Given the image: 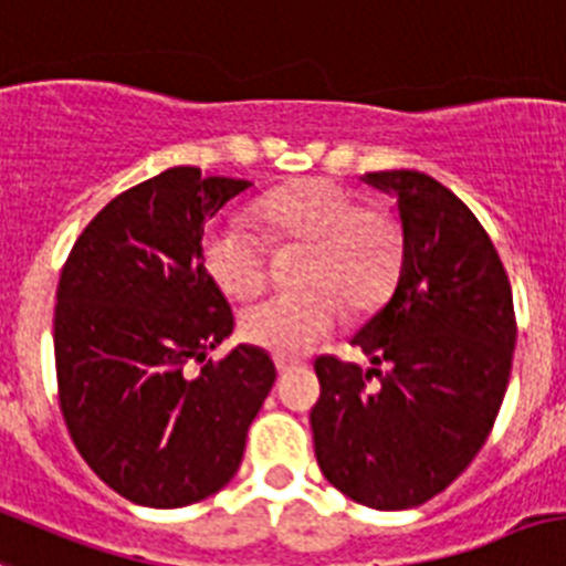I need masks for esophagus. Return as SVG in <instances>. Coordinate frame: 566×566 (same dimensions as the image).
Listing matches in <instances>:
<instances>
[{"instance_id":"34e87169","label":"esophagus","mask_w":566,"mask_h":566,"mask_svg":"<svg viewBox=\"0 0 566 566\" xmlns=\"http://www.w3.org/2000/svg\"><path fill=\"white\" fill-rule=\"evenodd\" d=\"M276 370H279V376H284V373L293 370V361H287V359H276Z\"/></svg>"}]
</instances>
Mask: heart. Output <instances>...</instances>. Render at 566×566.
<instances>
[{"mask_svg": "<svg viewBox=\"0 0 566 566\" xmlns=\"http://www.w3.org/2000/svg\"><path fill=\"white\" fill-rule=\"evenodd\" d=\"M260 231L276 245H306L298 282L240 317L245 343L293 359L337 328L345 301L354 310L378 304L398 279L403 229L381 205H356L328 179H301L260 201ZM262 233V234H263ZM261 234V235H262ZM245 221H227L205 238V268L234 301H249L268 284V241Z\"/></svg>", "mask_w": 566, "mask_h": 566, "instance_id": "1", "label": "heart"}]
</instances>
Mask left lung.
<instances>
[{
	"label": "left lung",
	"instance_id": "1",
	"mask_svg": "<svg viewBox=\"0 0 566 566\" xmlns=\"http://www.w3.org/2000/svg\"><path fill=\"white\" fill-rule=\"evenodd\" d=\"M365 182L398 199L403 262L392 298L350 339L373 367L321 356L310 422L328 484L398 512L448 490L484 448L517 321L506 268L462 199L420 171Z\"/></svg>",
	"mask_w": 566,
	"mask_h": 566
}]
</instances>
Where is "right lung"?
Segmentation results:
<instances>
[{
  "label": "right lung",
  "mask_w": 566,
  "mask_h": 566,
  "mask_svg": "<svg viewBox=\"0 0 566 566\" xmlns=\"http://www.w3.org/2000/svg\"><path fill=\"white\" fill-rule=\"evenodd\" d=\"M249 188L168 168L115 196L60 273V411L87 468L137 506L179 509L223 490L276 381L254 345L205 361L234 328L205 268V223Z\"/></svg>",
  "instance_id": "1"
}]
</instances>
